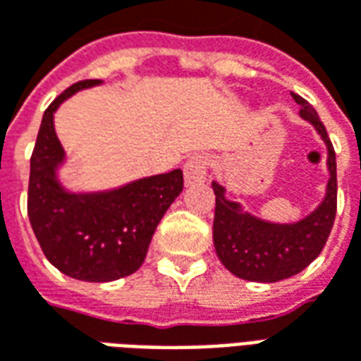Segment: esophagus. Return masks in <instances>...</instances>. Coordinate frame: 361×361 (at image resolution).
Here are the masks:
<instances>
[{
    "instance_id": "obj_1",
    "label": "esophagus",
    "mask_w": 361,
    "mask_h": 361,
    "mask_svg": "<svg viewBox=\"0 0 361 361\" xmlns=\"http://www.w3.org/2000/svg\"><path fill=\"white\" fill-rule=\"evenodd\" d=\"M183 180H185V185H193V183H201L207 180V157L195 154L189 158L183 166Z\"/></svg>"
}]
</instances>
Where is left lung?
Returning <instances> with one entry per match:
<instances>
[{
    "label": "left lung",
    "instance_id": "obj_1",
    "mask_svg": "<svg viewBox=\"0 0 361 361\" xmlns=\"http://www.w3.org/2000/svg\"><path fill=\"white\" fill-rule=\"evenodd\" d=\"M302 106L300 116L315 127L326 145L325 199L317 209L292 224L267 222L226 199V189L212 181L216 195L212 240L214 250L228 271L251 282H279L302 272L325 247L336 214V157L323 121L307 100L292 92Z\"/></svg>",
    "mask_w": 361,
    "mask_h": 361
}]
</instances>
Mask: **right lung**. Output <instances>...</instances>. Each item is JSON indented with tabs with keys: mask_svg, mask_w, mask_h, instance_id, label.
Segmentation results:
<instances>
[{
	"mask_svg": "<svg viewBox=\"0 0 361 361\" xmlns=\"http://www.w3.org/2000/svg\"><path fill=\"white\" fill-rule=\"evenodd\" d=\"M100 82H75L44 111L28 180V219L44 255L58 271L85 282L133 274L147 257L158 222L183 189L181 170L92 193H73L61 185L58 168L66 162V150L54 114L69 96Z\"/></svg>",
	"mask_w": 361,
	"mask_h": 361,
	"instance_id": "obj_1",
	"label": "right lung"
}]
</instances>
